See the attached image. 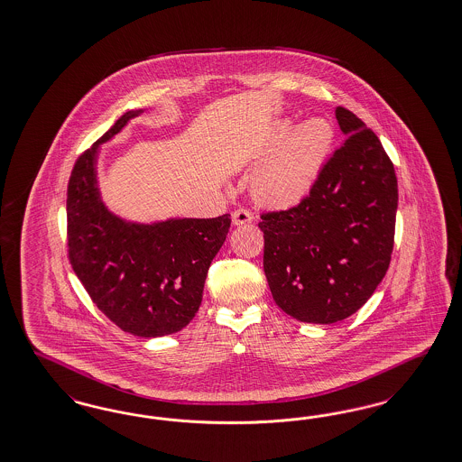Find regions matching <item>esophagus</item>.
<instances>
[{
  "mask_svg": "<svg viewBox=\"0 0 462 462\" xmlns=\"http://www.w3.org/2000/svg\"><path fill=\"white\" fill-rule=\"evenodd\" d=\"M254 222V217H253V213L249 211V209H244V208H239V209H236L234 213H232V223L234 225H249V223Z\"/></svg>",
  "mask_w": 462,
  "mask_h": 462,
  "instance_id": "1",
  "label": "esophagus"
}]
</instances>
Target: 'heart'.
I'll use <instances>...</instances> for the list:
<instances>
[{"label": "heart", "mask_w": 462, "mask_h": 462, "mask_svg": "<svg viewBox=\"0 0 462 462\" xmlns=\"http://www.w3.org/2000/svg\"><path fill=\"white\" fill-rule=\"evenodd\" d=\"M335 144V127L325 116H311L299 125L280 118L259 148V168L253 194L259 203L291 209L313 194Z\"/></svg>", "instance_id": "b5f03b06"}]
</instances>
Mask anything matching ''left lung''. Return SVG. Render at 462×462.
<instances>
[{
	"instance_id": "left-lung-1",
	"label": "left lung",
	"mask_w": 462,
	"mask_h": 462,
	"mask_svg": "<svg viewBox=\"0 0 462 462\" xmlns=\"http://www.w3.org/2000/svg\"><path fill=\"white\" fill-rule=\"evenodd\" d=\"M346 137L313 194L296 208L263 215V268L282 311L330 325L356 313L387 273L399 203L397 177L380 139L346 108Z\"/></svg>"
}]
</instances>
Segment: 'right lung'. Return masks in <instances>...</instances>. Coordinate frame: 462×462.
<instances>
[{
	"mask_svg": "<svg viewBox=\"0 0 462 462\" xmlns=\"http://www.w3.org/2000/svg\"><path fill=\"white\" fill-rule=\"evenodd\" d=\"M143 111L124 113L77 160L67 192L69 258L94 304L116 327L156 338L180 332L198 313L230 215L134 222L111 211L97 180L99 149Z\"/></svg>",
	"mask_w": 462,
	"mask_h": 462,
	"instance_id": "1",
	"label": "right lung"
}]
</instances>
